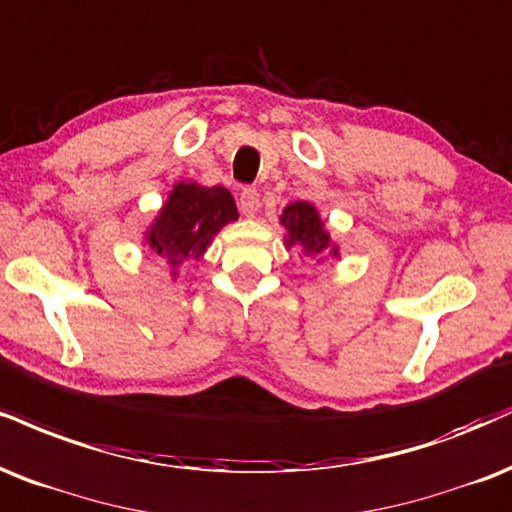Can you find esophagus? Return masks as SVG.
<instances>
[{
	"label": "esophagus",
	"mask_w": 512,
	"mask_h": 512,
	"mask_svg": "<svg viewBox=\"0 0 512 512\" xmlns=\"http://www.w3.org/2000/svg\"><path fill=\"white\" fill-rule=\"evenodd\" d=\"M257 209H260V193L255 188H243V193H240V212L252 219L257 214Z\"/></svg>",
	"instance_id": "obj_1"
}]
</instances>
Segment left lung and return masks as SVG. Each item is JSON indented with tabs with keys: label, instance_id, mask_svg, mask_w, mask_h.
I'll return each instance as SVG.
<instances>
[{
	"label": "left lung",
	"instance_id": "obj_1",
	"mask_svg": "<svg viewBox=\"0 0 512 512\" xmlns=\"http://www.w3.org/2000/svg\"><path fill=\"white\" fill-rule=\"evenodd\" d=\"M281 224L286 229V248L298 245L305 257H317L329 252L331 257H338V248L331 243V236L324 229V221L319 217L317 207L310 202H291L281 214Z\"/></svg>",
	"mask_w": 512,
	"mask_h": 512
}]
</instances>
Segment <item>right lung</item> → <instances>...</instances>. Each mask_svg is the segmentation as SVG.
<instances>
[{
  "mask_svg": "<svg viewBox=\"0 0 512 512\" xmlns=\"http://www.w3.org/2000/svg\"><path fill=\"white\" fill-rule=\"evenodd\" d=\"M238 219L233 195L221 186L176 183L169 200L159 209L157 219L145 233V243L171 267L176 279L178 267L188 257L200 260L212 238L229 221Z\"/></svg>",
  "mask_w": 512,
  "mask_h": 512,
  "instance_id": "1",
  "label": "right lung"
}]
</instances>
